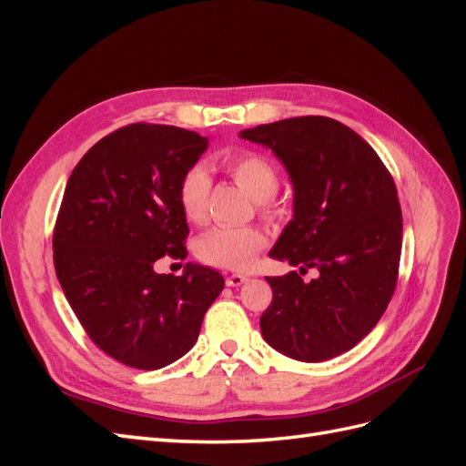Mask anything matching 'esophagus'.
<instances>
[{
  "instance_id": "obj_1",
  "label": "esophagus",
  "mask_w": 466,
  "mask_h": 466,
  "mask_svg": "<svg viewBox=\"0 0 466 466\" xmlns=\"http://www.w3.org/2000/svg\"><path fill=\"white\" fill-rule=\"evenodd\" d=\"M247 279L248 278L243 276V274H231L228 279H225V284H228L229 288H238V286H243Z\"/></svg>"
}]
</instances>
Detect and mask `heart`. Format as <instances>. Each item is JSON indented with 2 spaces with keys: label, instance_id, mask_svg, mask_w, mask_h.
Masks as SVG:
<instances>
[{
  "label": "heart",
  "instance_id": "b5f03b06",
  "mask_svg": "<svg viewBox=\"0 0 466 466\" xmlns=\"http://www.w3.org/2000/svg\"><path fill=\"white\" fill-rule=\"evenodd\" d=\"M225 168L241 188L264 208L270 206L278 188L276 167L257 153H237L225 159ZM211 180L208 168L194 165L182 175L178 182V204L182 214L192 223H204L208 219ZM266 245V235L258 228H216L208 231L198 243V257L228 270L245 272L257 262L258 252Z\"/></svg>",
  "mask_w": 466,
  "mask_h": 466
}]
</instances>
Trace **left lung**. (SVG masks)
Listing matches in <instances>:
<instances>
[{
	"label": "left lung",
	"instance_id": "obj_1",
	"mask_svg": "<svg viewBox=\"0 0 466 466\" xmlns=\"http://www.w3.org/2000/svg\"><path fill=\"white\" fill-rule=\"evenodd\" d=\"M241 137L270 147L293 185V219L270 257L299 272L266 278L264 340L299 361L340 356L373 330L397 288L402 214L394 180L361 136L327 116L260 124ZM309 267L319 276L303 282Z\"/></svg>",
	"mask_w": 466,
	"mask_h": 466
}]
</instances>
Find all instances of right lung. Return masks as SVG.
Segmentation results:
<instances>
[{"instance_id":"right-lung-1","label":"right lung","mask_w":466,"mask_h":466,"mask_svg":"<svg viewBox=\"0 0 466 466\" xmlns=\"http://www.w3.org/2000/svg\"><path fill=\"white\" fill-rule=\"evenodd\" d=\"M208 137L165 124H130L96 142L69 177L54 228V268L81 327L105 354L161 370L196 344L223 276L185 266L157 274L165 255L187 258L178 182Z\"/></svg>"}]
</instances>
